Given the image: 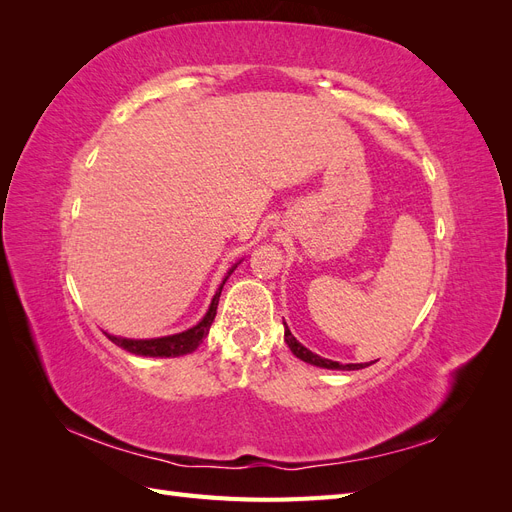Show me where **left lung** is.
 I'll return each mask as SVG.
<instances>
[{
  "label": "left lung",
  "mask_w": 512,
  "mask_h": 512,
  "mask_svg": "<svg viewBox=\"0 0 512 512\" xmlns=\"http://www.w3.org/2000/svg\"><path fill=\"white\" fill-rule=\"evenodd\" d=\"M284 324H286V322H284ZM284 339H286L288 348L292 350V354L297 356V359H301V361L309 363V365L324 367V369H344V371H352V369H363V367H367V363H348V365H342V363L331 361V359H322V356L314 354L312 350H307L303 344H299V342H297V337H294V335L290 333V329H288V327H286V331H284Z\"/></svg>",
  "instance_id": "obj_1"
}]
</instances>
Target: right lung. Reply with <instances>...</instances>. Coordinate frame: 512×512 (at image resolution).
I'll list each match as a JSON object with an SVG mask.
<instances>
[{"label": "right lung", "mask_w": 512, "mask_h": 512, "mask_svg": "<svg viewBox=\"0 0 512 512\" xmlns=\"http://www.w3.org/2000/svg\"><path fill=\"white\" fill-rule=\"evenodd\" d=\"M237 269V265L232 267L224 282L220 284L218 292H215V297L207 309L205 318L200 320L196 327L183 331V333H177V335H166V337H156V339H126V337H115V335H108V339L111 342L123 350H128L132 354H138V356H183V354H190L194 352L200 344H203V339L209 335V329H211V322L215 318V314H218V303H220V294H222V288L226 284V280L230 277V273Z\"/></svg>", "instance_id": "add662e5"}]
</instances>
